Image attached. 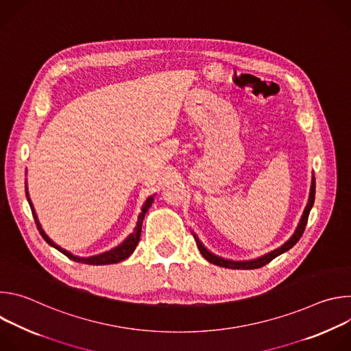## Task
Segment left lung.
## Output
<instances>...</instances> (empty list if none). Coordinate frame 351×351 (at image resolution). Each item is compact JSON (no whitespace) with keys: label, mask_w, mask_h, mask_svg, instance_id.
<instances>
[{"label":"left lung","mask_w":351,"mask_h":351,"mask_svg":"<svg viewBox=\"0 0 351 351\" xmlns=\"http://www.w3.org/2000/svg\"><path fill=\"white\" fill-rule=\"evenodd\" d=\"M314 199H315V178H313V182H311V190H310V197H308V204L304 210V214L302 217V219H300V223L294 232V234L290 237V240H287L282 247H279L278 250H274L272 253L261 257V258H257V260H253V261H230V260H223L221 257H217L214 254H211L208 250L202 244V241H199L195 234H194V239H195V243H197V247L199 250V253L203 254V257L210 261L211 264H215L218 267H223V268H229V269H256V268H261L264 265H267L268 263H271L274 258H276L278 256H280L282 253L287 252V250H290L297 241L298 239L303 236L304 233V229H306V225L308 222V215H310V211L314 206Z\"/></svg>","instance_id":"1"}]
</instances>
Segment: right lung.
I'll use <instances>...</instances> for the list:
<instances>
[{"instance_id": "obj_1", "label": "right lung", "mask_w": 351, "mask_h": 351, "mask_svg": "<svg viewBox=\"0 0 351 351\" xmlns=\"http://www.w3.org/2000/svg\"><path fill=\"white\" fill-rule=\"evenodd\" d=\"M26 197H27V199H29V203H30V198H29V194H27V191H26ZM153 197H149V198H147V202L144 203V206H143V208H141V213H140V215H138V218H137V223H136V228H134V230H133V233L121 244V245H118V247H115V248H112L111 252H107V253H103V254H99V256H94V257H88V258H80V257H75V256H72L71 253H68L66 250H64V248H61V247H58L51 239H49L45 233H44V230L41 229V225L38 223V221H37V217H36V214H34V210H33V206H32V203H30V208H32V213H33V217H34V222H36V225H37V229H38V232H40V234L43 236V239L49 244V245H53V247H56L58 252H61L62 254H65L68 258H71V260H73V261H76V263H80V264H88V265H108V264H117V263H121V261H123V260H126L128 257H130V254L134 252V248H136V245H137V243H138V240H140V236H141V225H143V219H144V215H145V213H147V210L152 207V204H153Z\"/></svg>"}]
</instances>
